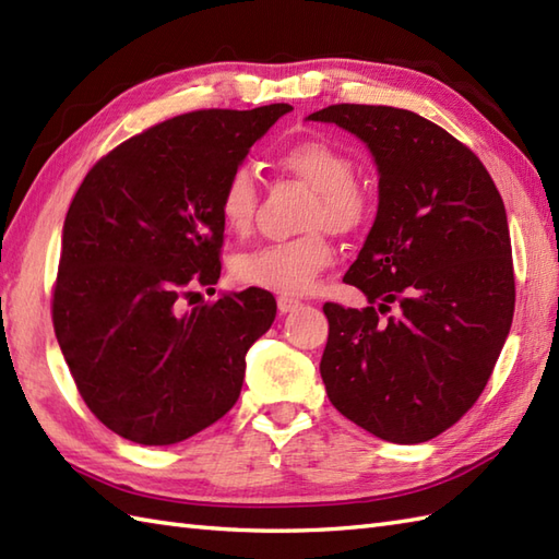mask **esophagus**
I'll return each mask as SVG.
<instances>
[{
  "label": "esophagus",
  "mask_w": 559,
  "mask_h": 559,
  "mask_svg": "<svg viewBox=\"0 0 559 559\" xmlns=\"http://www.w3.org/2000/svg\"><path fill=\"white\" fill-rule=\"evenodd\" d=\"M276 305H278V312H293V310H298L300 307V300H295V298H290V295H278V300H276Z\"/></svg>",
  "instance_id": "obj_1"
}]
</instances>
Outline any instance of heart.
Returning a JSON list of instances; mask_svg holds the SVG:
<instances>
[{"instance_id":"heart-1","label":"heart","mask_w":559,"mask_h":559,"mask_svg":"<svg viewBox=\"0 0 559 559\" xmlns=\"http://www.w3.org/2000/svg\"><path fill=\"white\" fill-rule=\"evenodd\" d=\"M278 168L314 189L305 228H314L283 242H269L233 259V276L242 286L283 295L310 293L322 273L334 264V247L319 228L350 233L360 228L372 209V194L353 175L348 153L322 139H300L278 153ZM257 187L252 173L237 168L223 182L218 216L225 230L242 237L254 225Z\"/></svg>"}]
</instances>
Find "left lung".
Returning a JSON list of instances; mask_svg holds the SVG:
<instances>
[{"mask_svg":"<svg viewBox=\"0 0 559 559\" xmlns=\"http://www.w3.org/2000/svg\"><path fill=\"white\" fill-rule=\"evenodd\" d=\"M310 120L360 136L379 168L377 218L343 276L370 307L324 302L329 401L386 442H427L473 408L512 326L504 201L476 153L411 110L338 103Z\"/></svg>","mask_w":559,"mask_h":559,"instance_id":"1","label":"left lung"}]
</instances>
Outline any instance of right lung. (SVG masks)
I'll list each match as a JSON object with an SVG mask.
<instances>
[{
	"mask_svg": "<svg viewBox=\"0 0 559 559\" xmlns=\"http://www.w3.org/2000/svg\"><path fill=\"white\" fill-rule=\"evenodd\" d=\"M290 110L177 115L105 153L71 199L55 336L83 403L129 442H182L240 396L245 355L276 317L273 295L223 293L187 312L182 300L221 278L223 182Z\"/></svg>",
	"mask_w": 559,
	"mask_h": 559,
	"instance_id": "add662e5",
	"label": "right lung"
}]
</instances>
